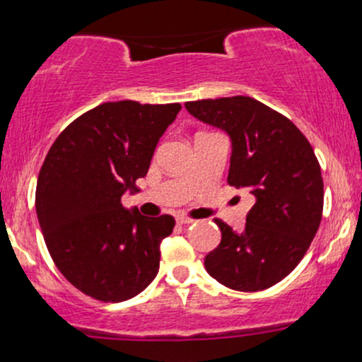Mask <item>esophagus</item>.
<instances>
[{
	"instance_id": "1",
	"label": "esophagus",
	"mask_w": 362,
	"mask_h": 362,
	"mask_svg": "<svg viewBox=\"0 0 362 362\" xmlns=\"http://www.w3.org/2000/svg\"><path fill=\"white\" fill-rule=\"evenodd\" d=\"M177 223L178 224H190V223H194V219L187 218V216H177Z\"/></svg>"
}]
</instances>
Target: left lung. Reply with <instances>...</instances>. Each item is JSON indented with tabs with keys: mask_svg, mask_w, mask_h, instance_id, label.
Masks as SVG:
<instances>
[{
	"mask_svg": "<svg viewBox=\"0 0 362 362\" xmlns=\"http://www.w3.org/2000/svg\"><path fill=\"white\" fill-rule=\"evenodd\" d=\"M185 109L230 136L228 184L255 197L242 233L214 219L221 243L206 255V271L235 291L271 288L300 264L322 221L323 180L313 148L288 117L252 97L187 102Z\"/></svg>",
	"mask_w": 362,
	"mask_h": 362,
	"instance_id": "left-lung-1",
	"label": "left lung"
}]
</instances>
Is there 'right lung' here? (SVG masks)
<instances>
[{
    "instance_id": "obj_1",
    "label": "right lung",
    "mask_w": 362,
    "mask_h": 362,
    "mask_svg": "<svg viewBox=\"0 0 362 362\" xmlns=\"http://www.w3.org/2000/svg\"><path fill=\"white\" fill-rule=\"evenodd\" d=\"M180 109L105 102L74 119L45 156L35 190L45 245L62 276L95 300H131L156 277L175 219L127 211L120 199L138 190Z\"/></svg>"
}]
</instances>
